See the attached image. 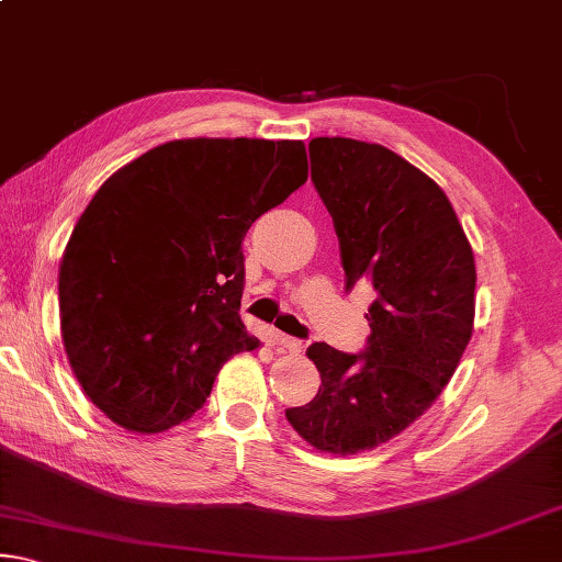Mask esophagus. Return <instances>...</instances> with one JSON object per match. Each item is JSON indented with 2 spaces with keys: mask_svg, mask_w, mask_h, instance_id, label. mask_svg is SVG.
<instances>
[{
  "mask_svg": "<svg viewBox=\"0 0 562 562\" xmlns=\"http://www.w3.org/2000/svg\"><path fill=\"white\" fill-rule=\"evenodd\" d=\"M278 345L282 349H290V351H302L304 349V341L302 339H294L290 335H278Z\"/></svg>",
  "mask_w": 562,
  "mask_h": 562,
  "instance_id": "1",
  "label": "esophagus"
}]
</instances>
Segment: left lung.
<instances>
[{"instance_id":"obj_1","label":"left lung","mask_w":562,"mask_h":562,"mask_svg":"<svg viewBox=\"0 0 562 562\" xmlns=\"http://www.w3.org/2000/svg\"><path fill=\"white\" fill-rule=\"evenodd\" d=\"M310 158L347 290L369 280L376 300L364 351L315 341L319 392L284 414L317 451L347 456L394 439L449 384L473 331L475 262L443 190L394 150L312 138Z\"/></svg>"}]
</instances>
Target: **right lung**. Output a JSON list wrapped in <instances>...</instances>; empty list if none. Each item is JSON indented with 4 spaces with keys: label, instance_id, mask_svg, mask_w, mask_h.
<instances>
[{
    "label": "right lung",
    "instance_id": "obj_1",
    "mask_svg": "<svg viewBox=\"0 0 562 562\" xmlns=\"http://www.w3.org/2000/svg\"><path fill=\"white\" fill-rule=\"evenodd\" d=\"M307 180L302 140L183 138L116 170L66 243V357L113 424L188 422L217 372L260 339L245 329L243 237Z\"/></svg>",
    "mask_w": 562,
    "mask_h": 562
}]
</instances>
